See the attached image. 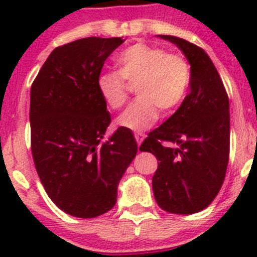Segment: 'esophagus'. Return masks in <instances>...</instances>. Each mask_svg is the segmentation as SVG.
Here are the masks:
<instances>
[{"label": "esophagus", "instance_id": "obj_1", "mask_svg": "<svg viewBox=\"0 0 257 257\" xmlns=\"http://www.w3.org/2000/svg\"><path fill=\"white\" fill-rule=\"evenodd\" d=\"M135 139H136L137 144L140 145L141 143H143V140L145 139V135H144V133H141V132H137V133H135Z\"/></svg>", "mask_w": 257, "mask_h": 257}]
</instances>
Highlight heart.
Returning a JSON list of instances; mask_svg holds the SVG:
<instances>
[{"label":"heart","instance_id":"obj_1","mask_svg":"<svg viewBox=\"0 0 257 257\" xmlns=\"http://www.w3.org/2000/svg\"><path fill=\"white\" fill-rule=\"evenodd\" d=\"M118 70H106L97 80V89L109 109H120L136 85L137 98L117 117V125L144 131L159 118L160 108L172 112L185 98L191 84V64L185 56L159 45L137 42L121 50Z\"/></svg>","mask_w":257,"mask_h":257}]
</instances>
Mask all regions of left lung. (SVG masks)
<instances>
[{
	"mask_svg": "<svg viewBox=\"0 0 257 257\" xmlns=\"http://www.w3.org/2000/svg\"><path fill=\"white\" fill-rule=\"evenodd\" d=\"M183 50L191 64V92L164 124L143 141L140 151L156 156L152 177L159 207L191 215L205 209L224 183L229 159V100L213 62L201 48L160 36ZM173 142L177 149L165 145Z\"/></svg>",
	"mask_w": 257,
	"mask_h": 257,
	"instance_id": "8db88e82",
	"label": "left lung"
}]
</instances>
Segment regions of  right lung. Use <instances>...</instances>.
<instances>
[{
	"label": "right lung",
	"mask_w": 257,
	"mask_h": 257,
	"mask_svg": "<svg viewBox=\"0 0 257 257\" xmlns=\"http://www.w3.org/2000/svg\"><path fill=\"white\" fill-rule=\"evenodd\" d=\"M124 40L86 37L57 46L30 89V148L50 200L74 217L110 211L117 185L137 153L132 131L110 124L97 80L105 60Z\"/></svg>",
	"instance_id": "right-lung-1"
}]
</instances>
